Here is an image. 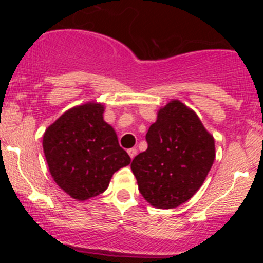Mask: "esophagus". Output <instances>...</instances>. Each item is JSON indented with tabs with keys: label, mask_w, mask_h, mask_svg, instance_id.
Instances as JSON below:
<instances>
[{
	"label": "esophagus",
	"mask_w": 263,
	"mask_h": 263,
	"mask_svg": "<svg viewBox=\"0 0 263 263\" xmlns=\"http://www.w3.org/2000/svg\"><path fill=\"white\" fill-rule=\"evenodd\" d=\"M127 152H128L129 157H131V159H134L135 156L137 155V149H136V148H129V149L127 151Z\"/></svg>",
	"instance_id": "obj_1"
}]
</instances>
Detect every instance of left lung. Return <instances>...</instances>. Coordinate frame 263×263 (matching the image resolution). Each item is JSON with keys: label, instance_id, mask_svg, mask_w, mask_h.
Listing matches in <instances>:
<instances>
[{"label": "left lung", "instance_id": "obj_1", "mask_svg": "<svg viewBox=\"0 0 263 263\" xmlns=\"http://www.w3.org/2000/svg\"><path fill=\"white\" fill-rule=\"evenodd\" d=\"M148 147L131 163L143 198L159 209L189 200L203 185L215 159L214 138L197 114L180 101L168 102L146 135Z\"/></svg>", "mask_w": 263, "mask_h": 263}]
</instances>
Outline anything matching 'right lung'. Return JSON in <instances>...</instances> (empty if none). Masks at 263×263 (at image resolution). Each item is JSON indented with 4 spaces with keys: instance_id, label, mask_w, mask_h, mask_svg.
<instances>
[{
    "instance_id": "add662e5",
    "label": "right lung",
    "mask_w": 263,
    "mask_h": 263,
    "mask_svg": "<svg viewBox=\"0 0 263 263\" xmlns=\"http://www.w3.org/2000/svg\"><path fill=\"white\" fill-rule=\"evenodd\" d=\"M96 102L70 108L45 129L43 149L54 182L77 200L107 189L111 177L131 158Z\"/></svg>"
}]
</instances>
